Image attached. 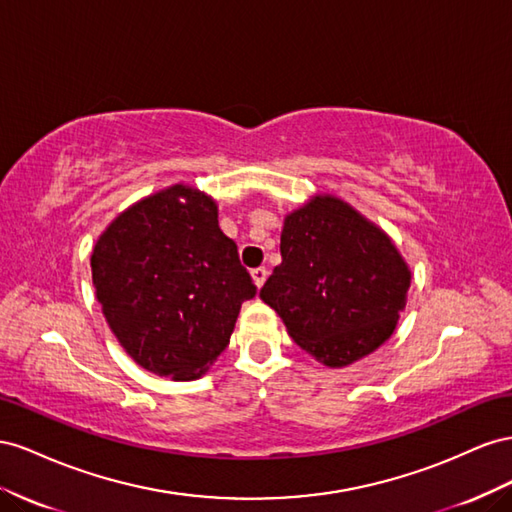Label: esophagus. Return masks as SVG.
<instances>
[{
	"instance_id": "esophagus-1",
	"label": "esophagus",
	"mask_w": 512,
	"mask_h": 512,
	"mask_svg": "<svg viewBox=\"0 0 512 512\" xmlns=\"http://www.w3.org/2000/svg\"><path fill=\"white\" fill-rule=\"evenodd\" d=\"M251 276H253V281H255V285L257 287H261L266 283V279H268V270L261 266V268H255V270H251Z\"/></svg>"
}]
</instances>
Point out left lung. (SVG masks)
<instances>
[{
	"label": "left lung",
	"mask_w": 512,
	"mask_h": 512,
	"mask_svg": "<svg viewBox=\"0 0 512 512\" xmlns=\"http://www.w3.org/2000/svg\"><path fill=\"white\" fill-rule=\"evenodd\" d=\"M281 257L259 296L304 352L345 367L390 337L410 270L386 233L352 206L326 195L291 212Z\"/></svg>",
	"instance_id": "left-lung-1"
}]
</instances>
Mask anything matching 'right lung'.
I'll return each mask as SVG.
<instances>
[{
  "label": "right lung",
  "instance_id": "obj_1",
  "mask_svg": "<svg viewBox=\"0 0 512 512\" xmlns=\"http://www.w3.org/2000/svg\"><path fill=\"white\" fill-rule=\"evenodd\" d=\"M92 279L126 354L180 382L208 371L257 294L216 203L182 184L115 218L94 246Z\"/></svg>",
  "mask_w": 512,
  "mask_h": 512
}]
</instances>
